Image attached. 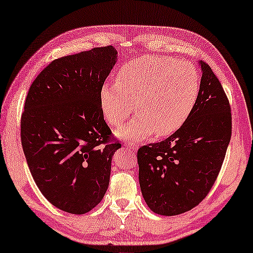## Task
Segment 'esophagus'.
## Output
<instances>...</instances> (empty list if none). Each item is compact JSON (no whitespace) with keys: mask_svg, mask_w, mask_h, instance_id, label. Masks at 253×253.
Wrapping results in <instances>:
<instances>
[{"mask_svg":"<svg viewBox=\"0 0 253 253\" xmlns=\"http://www.w3.org/2000/svg\"><path fill=\"white\" fill-rule=\"evenodd\" d=\"M125 145L126 149H130L131 151H137V149H139V145L136 144V143H134V142H127V143H125Z\"/></svg>","mask_w":253,"mask_h":253,"instance_id":"34e87169","label":"esophagus"}]
</instances>
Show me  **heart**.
<instances>
[{"instance_id": "b5f03b06", "label": "heart", "mask_w": 253, "mask_h": 253, "mask_svg": "<svg viewBox=\"0 0 253 253\" xmlns=\"http://www.w3.org/2000/svg\"><path fill=\"white\" fill-rule=\"evenodd\" d=\"M201 90V76L194 65L170 57L145 56L119 70L117 82L100 89V106L109 125L119 126L130 117L134 104L139 114L117 134L141 140L155 132L169 135L192 113Z\"/></svg>"}]
</instances>
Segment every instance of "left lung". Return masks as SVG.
<instances>
[{
	"label": "left lung",
	"instance_id": "1",
	"mask_svg": "<svg viewBox=\"0 0 253 253\" xmlns=\"http://www.w3.org/2000/svg\"><path fill=\"white\" fill-rule=\"evenodd\" d=\"M199 66L201 90L187 120L166 140L137 151L143 198L159 215L186 212L207 196L230 142L229 101L209 65Z\"/></svg>",
	"mask_w": 253,
	"mask_h": 253
}]
</instances>
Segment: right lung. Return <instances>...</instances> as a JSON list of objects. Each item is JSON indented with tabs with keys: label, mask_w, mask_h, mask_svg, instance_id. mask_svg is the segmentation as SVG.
<instances>
[{
	"label": "right lung",
	"mask_w": 253,
	"mask_h": 253,
	"mask_svg": "<svg viewBox=\"0 0 253 253\" xmlns=\"http://www.w3.org/2000/svg\"><path fill=\"white\" fill-rule=\"evenodd\" d=\"M118 59L113 46L52 60L33 82L21 119V139L37 187L55 207L75 215L102 201L112 156L100 89Z\"/></svg>",
	"instance_id": "1"
}]
</instances>
